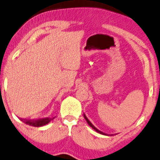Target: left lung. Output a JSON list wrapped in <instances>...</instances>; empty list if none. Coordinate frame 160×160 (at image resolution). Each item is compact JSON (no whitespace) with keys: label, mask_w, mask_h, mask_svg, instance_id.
<instances>
[{"label":"left lung","mask_w":160,"mask_h":160,"mask_svg":"<svg viewBox=\"0 0 160 160\" xmlns=\"http://www.w3.org/2000/svg\"><path fill=\"white\" fill-rule=\"evenodd\" d=\"M83 116H84V118L86 119V122H87V123H88V125H89V126L91 127V128H92V129H94V130H95L96 132H98V133H101V134H102V135H106V134L104 133V132H103L100 131V130H98V129H97V128H96L94 126V125L92 124L91 122H90V121L88 120V119L87 118V117L86 116V115H85V114H83ZM106 136H107V135H106Z\"/></svg>","instance_id":"1"}]
</instances>
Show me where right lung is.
Segmentation results:
<instances>
[{
  "label": "right lung",
  "instance_id": "obj_1",
  "mask_svg": "<svg viewBox=\"0 0 160 160\" xmlns=\"http://www.w3.org/2000/svg\"><path fill=\"white\" fill-rule=\"evenodd\" d=\"M53 118H45L38 119V120H24V119H21V120H22L23 122H24L26 124L30 125V126H32V127H37L38 128V127H42V126H44V125L48 124L52 119Z\"/></svg>",
  "mask_w": 160,
  "mask_h": 160
}]
</instances>
